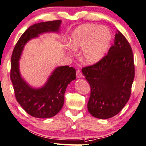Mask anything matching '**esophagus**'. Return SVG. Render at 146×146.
<instances>
[{
  "label": "esophagus",
  "instance_id": "obj_1",
  "mask_svg": "<svg viewBox=\"0 0 146 146\" xmlns=\"http://www.w3.org/2000/svg\"><path fill=\"white\" fill-rule=\"evenodd\" d=\"M76 77L78 78H82V73L80 72V71L79 70H77L76 71Z\"/></svg>",
  "mask_w": 146,
  "mask_h": 146
}]
</instances>
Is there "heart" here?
<instances>
[{
	"mask_svg": "<svg viewBox=\"0 0 146 146\" xmlns=\"http://www.w3.org/2000/svg\"><path fill=\"white\" fill-rule=\"evenodd\" d=\"M112 41V33L107 27L86 24L78 27L71 34L69 44L73 50L82 49V59L87 64H95L107 54Z\"/></svg>",
	"mask_w": 146,
	"mask_h": 146,
	"instance_id": "heart-1",
	"label": "heart"
}]
</instances>
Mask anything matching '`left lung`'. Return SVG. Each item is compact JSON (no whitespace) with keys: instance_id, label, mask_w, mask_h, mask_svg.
<instances>
[{"instance_id":"1","label":"left lung","mask_w":146,"mask_h":146,"mask_svg":"<svg viewBox=\"0 0 146 146\" xmlns=\"http://www.w3.org/2000/svg\"><path fill=\"white\" fill-rule=\"evenodd\" d=\"M82 72L91 90L87 105L90 114L102 119L118 114L129 99L135 76L131 48L119 30L107 56Z\"/></svg>"}]
</instances>
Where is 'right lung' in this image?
<instances>
[{
  "label": "right lung",
  "mask_w": 146,
  "mask_h": 146,
  "mask_svg": "<svg viewBox=\"0 0 146 146\" xmlns=\"http://www.w3.org/2000/svg\"><path fill=\"white\" fill-rule=\"evenodd\" d=\"M61 23V20H57L30 26L21 36L11 56V80L15 97L28 114L37 118H50L59 113L64 105L66 88L76 79V70L68 66L57 67L43 86L33 88L21 75L19 60L28 41L45 33H59Z\"/></svg>",
  "instance_id": "obj_1"
}]
</instances>
